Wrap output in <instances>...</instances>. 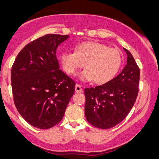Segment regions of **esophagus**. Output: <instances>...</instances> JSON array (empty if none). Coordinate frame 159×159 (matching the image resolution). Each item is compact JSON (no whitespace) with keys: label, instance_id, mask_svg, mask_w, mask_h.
I'll use <instances>...</instances> for the list:
<instances>
[{"label":"esophagus","instance_id":"obj_1","mask_svg":"<svg viewBox=\"0 0 159 159\" xmlns=\"http://www.w3.org/2000/svg\"><path fill=\"white\" fill-rule=\"evenodd\" d=\"M75 91L76 93H83V90L82 89V86L80 84H76L75 87Z\"/></svg>","mask_w":159,"mask_h":159}]
</instances>
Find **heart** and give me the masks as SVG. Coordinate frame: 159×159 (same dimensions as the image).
Returning a JSON list of instances; mask_svg holds the SVG:
<instances>
[{"label":"heart","instance_id":"1","mask_svg":"<svg viewBox=\"0 0 159 159\" xmlns=\"http://www.w3.org/2000/svg\"><path fill=\"white\" fill-rule=\"evenodd\" d=\"M122 60L120 50L98 42L81 43L75 46V52L66 51L60 56V64L68 74L75 75L84 63L86 68L80 78L85 81L93 80L96 84L112 80L120 69Z\"/></svg>","mask_w":159,"mask_h":159}]
</instances>
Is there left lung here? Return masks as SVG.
I'll list each match as a JSON object with an SVG mask.
<instances>
[{"mask_svg":"<svg viewBox=\"0 0 159 159\" xmlns=\"http://www.w3.org/2000/svg\"><path fill=\"white\" fill-rule=\"evenodd\" d=\"M119 75L102 85L86 88L85 113L93 126L109 129L124 120L134 107L139 93L140 70L131 53Z\"/></svg>","mask_w":159,"mask_h":159,"instance_id":"8db88e82","label":"left lung"}]
</instances>
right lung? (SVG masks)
I'll use <instances>...</instances> for the list:
<instances>
[{
  "mask_svg": "<svg viewBox=\"0 0 159 159\" xmlns=\"http://www.w3.org/2000/svg\"><path fill=\"white\" fill-rule=\"evenodd\" d=\"M68 35L48 34L25 46L11 68L14 102L21 116L40 129L55 126L63 118L75 83L60 69L57 48Z\"/></svg>",
  "mask_w": 159,
  "mask_h": 159,
  "instance_id": "add662e5",
  "label": "right lung"
}]
</instances>
